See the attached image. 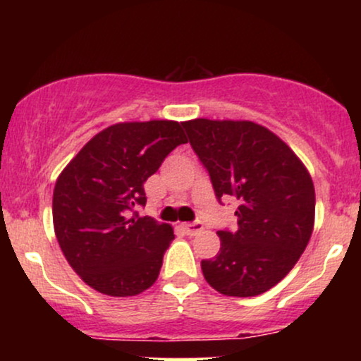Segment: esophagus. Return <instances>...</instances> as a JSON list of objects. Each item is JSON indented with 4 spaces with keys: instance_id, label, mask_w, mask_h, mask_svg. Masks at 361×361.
<instances>
[{
    "instance_id": "34e87169",
    "label": "esophagus",
    "mask_w": 361,
    "mask_h": 361,
    "mask_svg": "<svg viewBox=\"0 0 361 361\" xmlns=\"http://www.w3.org/2000/svg\"><path fill=\"white\" fill-rule=\"evenodd\" d=\"M183 229L188 235H195V234L200 233L202 229H204V224H202V222H188V224H183Z\"/></svg>"
}]
</instances>
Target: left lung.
I'll return each mask as SVG.
<instances>
[{
  "label": "left lung",
  "mask_w": 361,
  "mask_h": 361,
  "mask_svg": "<svg viewBox=\"0 0 361 361\" xmlns=\"http://www.w3.org/2000/svg\"><path fill=\"white\" fill-rule=\"evenodd\" d=\"M215 197L238 198V229L217 231L221 250L202 261L207 283L255 297L295 267L314 229L316 193L307 168L267 127L250 120L181 122Z\"/></svg>",
  "instance_id": "left-lung-1"
}]
</instances>
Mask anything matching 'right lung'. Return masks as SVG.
Here are the masks:
<instances>
[{
	"label": "right lung",
	"mask_w": 361,
	"mask_h": 361,
	"mask_svg": "<svg viewBox=\"0 0 361 361\" xmlns=\"http://www.w3.org/2000/svg\"><path fill=\"white\" fill-rule=\"evenodd\" d=\"M185 142L175 120L120 122L98 132L62 169L54 231L73 270L97 292L132 297L157 280L173 227L132 210L146 205V180Z\"/></svg>",
	"instance_id": "right-lung-1"
}]
</instances>
